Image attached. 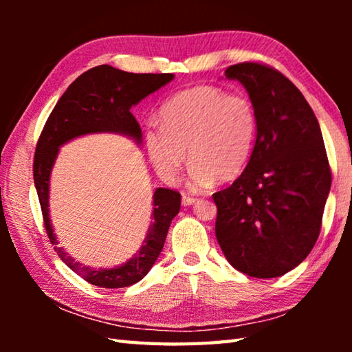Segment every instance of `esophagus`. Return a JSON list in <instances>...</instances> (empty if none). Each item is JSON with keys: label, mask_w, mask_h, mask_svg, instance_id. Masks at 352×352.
Here are the masks:
<instances>
[{"label": "esophagus", "mask_w": 352, "mask_h": 352, "mask_svg": "<svg viewBox=\"0 0 352 352\" xmlns=\"http://www.w3.org/2000/svg\"><path fill=\"white\" fill-rule=\"evenodd\" d=\"M183 205L184 206H189V205H192V204H195V201H197V199L195 197H192V195H188V194H183Z\"/></svg>", "instance_id": "1"}]
</instances>
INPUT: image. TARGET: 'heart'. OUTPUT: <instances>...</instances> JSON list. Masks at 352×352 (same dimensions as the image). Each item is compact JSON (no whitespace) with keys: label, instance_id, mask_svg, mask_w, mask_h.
Segmentation results:
<instances>
[{"label":"heart","instance_id":"obj_1","mask_svg":"<svg viewBox=\"0 0 352 352\" xmlns=\"http://www.w3.org/2000/svg\"><path fill=\"white\" fill-rule=\"evenodd\" d=\"M162 127L146 130L148 158L160 177L172 182L186 163L190 184L201 189L230 182L247 168L258 138L259 118L253 100L222 88L197 85L178 91L158 111Z\"/></svg>","mask_w":352,"mask_h":352}]
</instances>
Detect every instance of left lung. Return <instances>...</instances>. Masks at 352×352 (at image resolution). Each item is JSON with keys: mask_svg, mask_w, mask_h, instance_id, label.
<instances>
[{"mask_svg": "<svg viewBox=\"0 0 352 352\" xmlns=\"http://www.w3.org/2000/svg\"><path fill=\"white\" fill-rule=\"evenodd\" d=\"M258 110V138L245 170L212 194L216 237L236 270L276 278L307 258L321 230L331 166L320 124L302 93L262 62L226 68Z\"/></svg>", "mask_w": 352, "mask_h": 352, "instance_id": "8db88e82", "label": "left lung"}]
</instances>
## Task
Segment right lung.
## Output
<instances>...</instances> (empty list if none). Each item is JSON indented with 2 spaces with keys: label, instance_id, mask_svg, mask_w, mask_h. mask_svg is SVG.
<instances>
[{
  "label": "right lung",
  "instance_id": "obj_1",
  "mask_svg": "<svg viewBox=\"0 0 352 352\" xmlns=\"http://www.w3.org/2000/svg\"><path fill=\"white\" fill-rule=\"evenodd\" d=\"M174 79L170 73L135 74L99 65L85 71L71 83L41 130L34 157V183L40 200L46 234L65 264L93 285L105 289L129 287L141 281L164 247L169 226L182 205L180 192L158 188L153 194V223L140 252L127 264L116 269H90L76 262L62 247H57L47 212L50 174L58 147L76 136L94 132H121L135 140L141 138V127L132 115V105L157 91Z\"/></svg>",
  "mask_w": 352,
  "mask_h": 352
}]
</instances>
